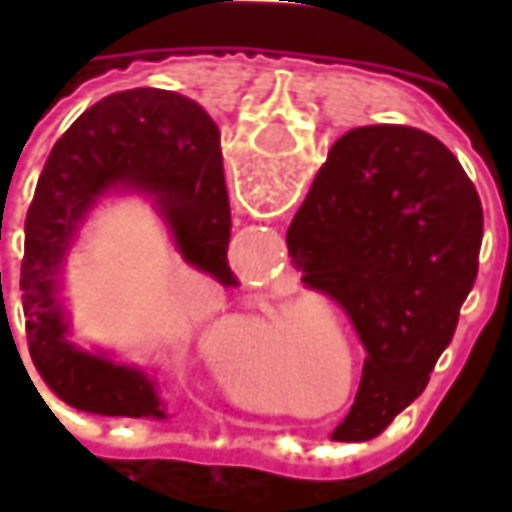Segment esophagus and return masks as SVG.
<instances>
[{"label": "esophagus", "instance_id": "esophagus-1", "mask_svg": "<svg viewBox=\"0 0 512 512\" xmlns=\"http://www.w3.org/2000/svg\"><path fill=\"white\" fill-rule=\"evenodd\" d=\"M273 456H282V459H290V462H299L302 456H305V450L299 447V450H290V447H279V444H273Z\"/></svg>", "mask_w": 512, "mask_h": 512}]
</instances>
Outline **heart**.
Instances as JSON below:
<instances>
[{"instance_id":"b5f03b06","label":"heart","mask_w":512,"mask_h":512,"mask_svg":"<svg viewBox=\"0 0 512 512\" xmlns=\"http://www.w3.org/2000/svg\"><path fill=\"white\" fill-rule=\"evenodd\" d=\"M282 350V316L276 307H265L239 327L233 356L216 362L225 384L250 407H285V396L276 376ZM293 362H302V379L313 399H327L330 410L350 404L356 393V344L353 336L336 319L299 316L293 336L287 339Z\"/></svg>"}]
</instances>
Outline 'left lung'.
I'll return each instance as SVG.
<instances>
[{
  "mask_svg": "<svg viewBox=\"0 0 512 512\" xmlns=\"http://www.w3.org/2000/svg\"><path fill=\"white\" fill-rule=\"evenodd\" d=\"M482 233L479 193L436 136L367 125L330 148L287 227V253L367 350L336 442L379 436L427 387L476 282Z\"/></svg>",
  "mask_w": 512,
  "mask_h": 512,
  "instance_id": "left-lung-1",
  "label": "left lung"
}]
</instances>
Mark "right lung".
<instances>
[{"label": "right lung", "mask_w": 512, "mask_h": 512, "mask_svg": "<svg viewBox=\"0 0 512 512\" xmlns=\"http://www.w3.org/2000/svg\"><path fill=\"white\" fill-rule=\"evenodd\" d=\"M110 190L148 193L187 265L233 287L219 128L202 105L173 90L110 93L53 145L25 219L19 287L30 359L39 376L76 410L165 419L153 376L68 339V313L59 299L65 256L93 205Z\"/></svg>", "instance_id": "1"}]
</instances>
